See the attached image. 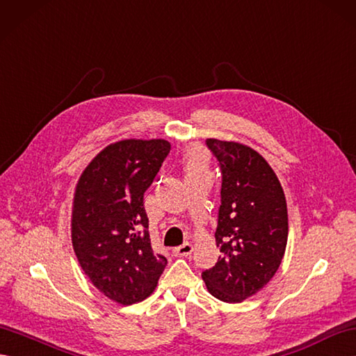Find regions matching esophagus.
<instances>
[{
	"mask_svg": "<svg viewBox=\"0 0 356 356\" xmlns=\"http://www.w3.org/2000/svg\"><path fill=\"white\" fill-rule=\"evenodd\" d=\"M173 252V255L175 257H188L190 254L193 252V246L188 243V241H186L184 245H181V246H178V248H175L172 250Z\"/></svg>",
	"mask_w": 356,
	"mask_h": 356,
	"instance_id": "esophagus-1",
	"label": "esophagus"
}]
</instances>
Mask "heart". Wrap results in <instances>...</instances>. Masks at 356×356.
Instances as JSON below:
<instances>
[{"instance_id": "obj_1", "label": "heart", "mask_w": 356, "mask_h": 356, "mask_svg": "<svg viewBox=\"0 0 356 356\" xmlns=\"http://www.w3.org/2000/svg\"><path fill=\"white\" fill-rule=\"evenodd\" d=\"M205 155L201 149H190L186 159V168L190 173H199L204 168Z\"/></svg>"}]
</instances>
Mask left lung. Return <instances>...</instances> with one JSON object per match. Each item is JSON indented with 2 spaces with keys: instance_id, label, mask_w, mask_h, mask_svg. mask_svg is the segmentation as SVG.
Segmentation results:
<instances>
[{
  "instance_id": "obj_1",
  "label": "left lung",
  "mask_w": 356,
  "mask_h": 356,
  "mask_svg": "<svg viewBox=\"0 0 356 356\" xmlns=\"http://www.w3.org/2000/svg\"><path fill=\"white\" fill-rule=\"evenodd\" d=\"M220 169L216 243L220 257L202 272L208 291L223 302L248 299L273 278L287 246V204L278 177L257 151L207 138Z\"/></svg>"
}]
</instances>
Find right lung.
Listing matches in <instances>:
<instances>
[{
	"instance_id": "1",
	"label": "right lung",
	"mask_w": 356,
	"mask_h": 356,
	"mask_svg": "<svg viewBox=\"0 0 356 356\" xmlns=\"http://www.w3.org/2000/svg\"><path fill=\"white\" fill-rule=\"evenodd\" d=\"M170 151L161 138L107 146L78 181L72 245L90 282L111 300L148 298L168 259L155 254L143 195Z\"/></svg>"
}]
</instances>
